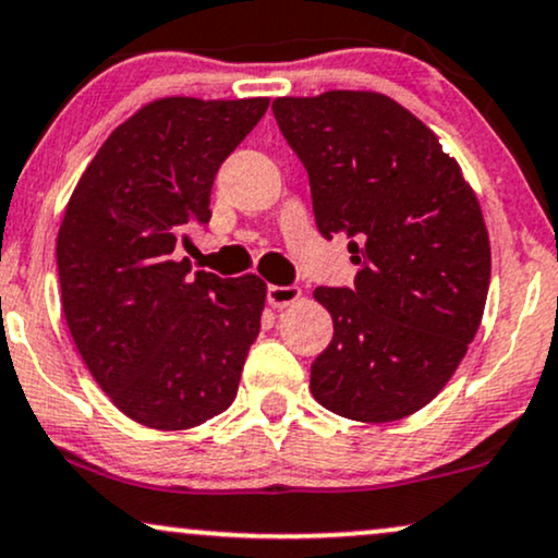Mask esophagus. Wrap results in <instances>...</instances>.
<instances>
[{"label": "esophagus", "mask_w": 558, "mask_h": 558, "mask_svg": "<svg viewBox=\"0 0 558 558\" xmlns=\"http://www.w3.org/2000/svg\"><path fill=\"white\" fill-rule=\"evenodd\" d=\"M298 298H300V287H279V284H268L266 287L268 305L277 307V311H281V307H287V305H292V302Z\"/></svg>", "instance_id": "1"}]
</instances>
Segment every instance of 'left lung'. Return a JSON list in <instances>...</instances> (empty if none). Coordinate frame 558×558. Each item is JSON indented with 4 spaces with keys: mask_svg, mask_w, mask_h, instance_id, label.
Returning <instances> with one entry per match:
<instances>
[{
    "mask_svg": "<svg viewBox=\"0 0 558 558\" xmlns=\"http://www.w3.org/2000/svg\"><path fill=\"white\" fill-rule=\"evenodd\" d=\"M279 132L311 178L320 235L349 240L354 287H318L333 339L315 401L354 422L424 409L478 331L492 279L481 206L435 132L380 93L277 98Z\"/></svg>",
    "mask_w": 558,
    "mask_h": 558,
    "instance_id": "8db88e82",
    "label": "left lung"
}]
</instances>
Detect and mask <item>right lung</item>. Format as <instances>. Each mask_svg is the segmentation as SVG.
Wrapping results in <instances>:
<instances>
[{
  "label": "right lung",
  "mask_w": 558,
  "mask_h": 558,
  "mask_svg": "<svg viewBox=\"0 0 558 558\" xmlns=\"http://www.w3.org/2000/svg\"><path fill=\"white\" fill-rule=\"evenodd\" d=\"M266 108L149 102L108 136L66 204L57 266L69 333L108 398L153 429L222 414L260 331L264 281L191 274L175 245L211 219L219 165Z\"/></svg>",
  "instance_id": "add662e5"
}]
</instances>
